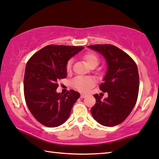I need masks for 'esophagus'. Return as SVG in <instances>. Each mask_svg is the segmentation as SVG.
I'll list each match as a JSON object with an SVG mask.
<instances>
[{
    "instance_id": "obj_1",
    "label": "esophagus",
    "mask_w": 159,
    "mask_h": 159,
    "mask_svg": "<svg viewBox=\"0 0 159 159\" xmlns=\"http://www.w3.org/2000/svg\"><path fill=\"white\" fill-rule=\"evenodd\" d=\"M85 96H86V95H84V94H81V95H80V98H84Z\"/></svg>"
}]
</instances>
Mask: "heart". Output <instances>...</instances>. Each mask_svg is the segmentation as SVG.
I'll return each instance as SVG.
<instances>
[{"instance_id": "b5f03b06", "label": "heart", "mask_w": 159, "mask_h": 159, "mask_svg": "<svg viewBox=\"0 0 159 159\" xmlns=\"http://www.w3.org/2000/svg\"><path fill=\"white\" fill-rule=\"evenodd\" d=\"M84 59L86 64L90 67L93 65L98 64L99 59L96 54L94 53L89 52L85 54L84 57ZM72 66V60L70 59L66 64V70L70 71ZM72 85L75 89L81 92H87L95 85V80L91 77H76L72 80Z\"/></svg>"}]
</instances>
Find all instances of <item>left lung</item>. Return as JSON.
I'll return each mask as SVG.
<instances>
[{
	"instance_id": "1",
	"label": "left lung",
	"mask_w": 159,
	"mask_h": 159,
	"mask_svg": "<svg viewBox=\"0 0 159 159\" xmlns=\"http://www.w3.org/2000/svg\"><path fill=\"white\" fill-rule=\"evenodd\" d=\"M88 47L101 54L107 65L100 89L107 92L108 97L102 100L98 94L93 95L96 102L90 112L100 125L114 127L129 116L137 102L139 87L137 66L127 53L114 45L95 44Z\"/></svg>"
}]
</instances>
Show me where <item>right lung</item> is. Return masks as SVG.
Listing matches in <instances>:
<instances>
[{
    "label": "right lung",
    "instance_id": "obj_1",
    "mask_svg": "<svg viewBox=\"0 0 159 159\" xmlns=\"http://www.w3.org/2000/svg\"><path fill=\"white\" fill-rule=\"evenodd\" d=\"M84 47L48 45L32 55L27 63L24 93L30 112L48 127L61 125L69 118L80 93L70 90L65 94L57 92V81L66 79L69 60Z\"/></svg>",
    "mask_w": 159,
    "mask_h": 159
}]
</instances>
